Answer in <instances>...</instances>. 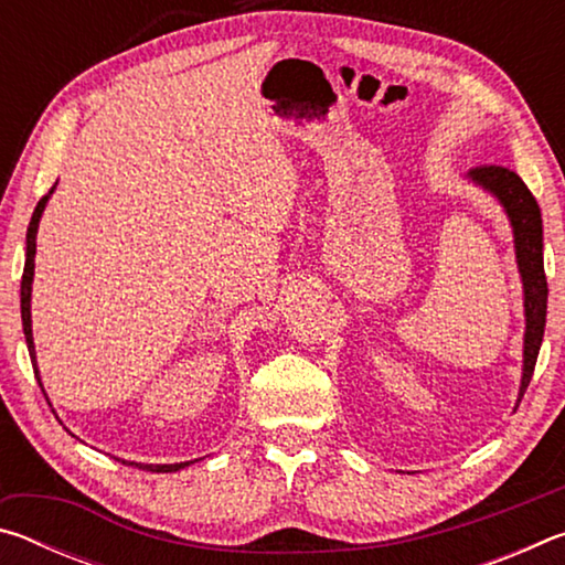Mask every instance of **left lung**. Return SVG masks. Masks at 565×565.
I'll return each instance as SVG.
<instances>
[{
  "instance_id": "obj_1",
  "label": "left lung",
  "mask_w": 565,
  "mask_h": 565,
  "mask_svg": "<svg viewBox=\"0 0 565 565\" xmlns=\"http://www.w3.org/2000/svg\"><path fill=\"white\" fill-rule=\"evenodd\" d=\"M468 179L499 199L509 214L513 226V246L515 262H519L521 281H523V311H525V333H523V376L519 404L531 384L535 359H539L543 329H546V303H548V284L543 271V222L541 209L535 196L523 184L515 171L495 164H483L468 171ZM515 404V408H519Z\"/></svg>"
}]
</instances>
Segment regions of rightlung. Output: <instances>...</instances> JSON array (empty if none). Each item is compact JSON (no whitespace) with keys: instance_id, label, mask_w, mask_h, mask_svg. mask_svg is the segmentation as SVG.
Instances as JSON below:
<instances>
[{"instance_id":"right-lung-1","label":"right lung","mask_w":565,"mask_h":565,"mask_svg":"<svg viewBox=\"0 0 565 565\" xmlns=\"http://www.w3.org/2000/svg\"><path fill=\"white\" fill-rule=\"evenodd\" d=\"M54 186L50 189V194H44L40 199V204H36L34 214H32V222L30 228H26V259H24V274H22V329H24V339H26V349H30V356H32V366H34V376L40 381L42 386V379H40V371H36V353H34V339H32V311H30V301H32V281H34V254H36V228H40V218L46 202H50ZM44 391V388H42ZM121 461V458H117ZM121 463H129V466H137V468H145V471L151 473H174L181 471V468L189 466L191 461L184 463H134V461H121Z\"/></svg>"}]
</instances>
